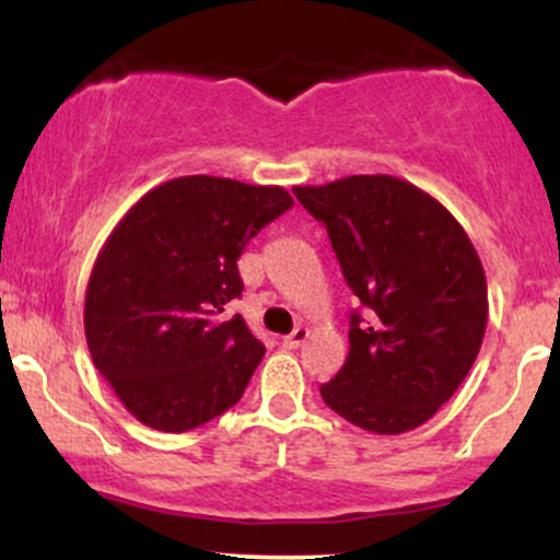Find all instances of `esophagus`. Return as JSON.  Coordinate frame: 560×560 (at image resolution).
Returning <instances> with one entry per match:
<instances>
[{
  "instance_id": "esophagus-1",
  "label": "esophagus",
  "mask_w": 560,
  "mask_h": 560,
  "mask_svg": "<svg viewBox=\"0 0 560 560\" xmlns=\"http://www.w3.org/2000/svg\"><path fill=\"white\" fill-rule=\"evenodd\" d=\"M307 337H311V331H307L305 326H298V329L289 334V337H284V347L287 350H298V347L305 342Z\"/></svg>"
}]
</instances>
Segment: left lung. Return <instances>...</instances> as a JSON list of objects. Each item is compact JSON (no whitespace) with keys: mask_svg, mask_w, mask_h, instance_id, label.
I'll return each instance as SVG.
<instances>
[{"mask_svg":"<svg viewBox=\"0 0 560 560\" xmlns=\"http://www.w3.org/2000/svg\"><path fill=\"white\" fill-rule=\"evenodd\" d=\"M294 195L329 231L347 287L350 352L320 397L374 434L427 423L460 387L487 329V279L471 240L432 195L402 178L347 176Z\"/></svg>","mask_w":560,"mask_h":560,"instance_id":"8db88e82","label":"left lung"}]
</instances>
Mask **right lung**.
I'll return each instance as SVG.
<instances>
[{
    "mask_svg": "<svg viewBox=\"0 0 560 560\" xmlns=\"http://www.w3.org/2000/svg\"><path fill=\"white\" fill-rule=\"evenodd\" d=\"M292 205L281 186L182 176L120 218L89 276L83 331L133 419L178 434L240 402L266 347L223 307L244 289V244Z\"/></svg>",
    "mask_w": 560,
    "mask_h": 560,
    "instance_id": "1",
    "label": "right lung"
}]
</instances>
